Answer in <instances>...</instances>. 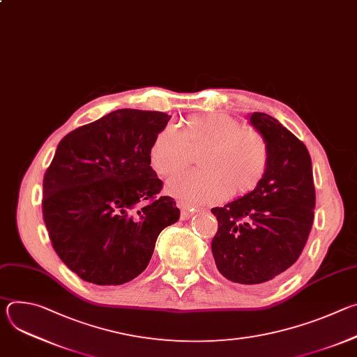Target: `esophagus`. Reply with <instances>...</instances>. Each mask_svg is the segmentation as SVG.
<instances>
[{
    "label": "esophagus",
    "instance_id": "esophagus-1",
    "mask_svg": "<svg viewBox=\"0 0 357 357\" xmlns=\"http://www.w3.org/2000/svg\"><path fill=\"white\" fill-rule=\"evenodd\" d=\"M178 205H179V208H181V219H182V220L190 219V218L197 212V209H193V208H190L189 205H185V203H182V202H179Z\"/></svg>",
    "mask_w": 357,
    "mask_h": 357
}]
</instances>
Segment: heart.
Instances as JSON below:
<instances>
[{
	"label": "heart",
	"mask_w": 357,
	"mask_h": 357,
	"mask_svg": "<svg viewBox=\"0 0 357 357\" xmlns=\"http://www.w3.org/2000/svg\"><path fill=\"white\" fill-rule=\"evenodd\" d=\"M202 151V171L169 181L167 190L188 205L218 203L234 195H247L264 179L270 149L264 135L225 113L189 117L179 131L164 127L151 142L149 160L155 171L172 176L186 169Z\"/></svg>",
	"instance_id": "1"
}]
</instances>
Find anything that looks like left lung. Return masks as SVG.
<instances>
[{
  "instance_id": "obj_1",
  "label": "left lung",
  "mask_w": 357,
  "mask_h": 357,
  "mask_svg": "<svg viewBox=\"0 0 357 357\" xmlns=\"http://www.w3.org/2000/svg\"><path fill=\"white\" fill-rule=\"evenodd\" d=\"M250 123L267 139V174L252 192L212 209L219 223L212 240L216 267L227 280L247 285L273 281L298 260L315 208L305 144L266 113H252Z\"/></svg>"
}]
</instances>
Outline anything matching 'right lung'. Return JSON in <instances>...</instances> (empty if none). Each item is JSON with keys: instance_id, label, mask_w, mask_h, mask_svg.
Returning a JSON list of instances; mask_svg holds the SVG:
<instances>
[{"instance_id": "obj_1", "label": "right lung", "mask_w": 357, "mask_h": 357, "mask_svg": "<svg viewBox=\"0 0 357 357\" xmlns=\"http://www.w3.org/2000/svg\"><path fill=\"white\" fill-rule=\"evenodd\" d=\"M171 116L116 110L69 132L43 176L42 215L61 260L82 280L120 285L148 266L160 233L178 222L149 146Z\"/></svg>"}]
</instances>
